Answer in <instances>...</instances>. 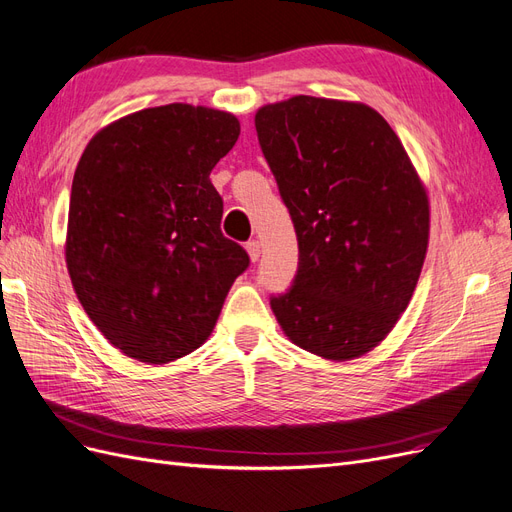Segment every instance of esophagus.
I'll use <instances>...</instances> for the list:
<instances>
[{
  "label": "esophagus",
  "mask_w": 512,
  "mask_h": 512,
  "mask_svg": "<svg viewBox=\"0 0 512 512\" xmlns=\"http://www.w3.org/2000/svg\"><path fill=\"white\" fill-rule=\"evenodd\" d=\"M262 245H260V241L258 239H252V241H248L245 243V250H248V254H250V258H252V262H256L258 258H260V250Z\"/></svg>",
  "instance_id": "esophagus-1"
}]
</instances>
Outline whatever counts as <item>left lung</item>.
Returning a JSON list of instances; mask_svg holds the SVG:
<instances>
[{
	"mask_svg": "<svg viewBox=\"0 0 512 512\" xmlns=\"http://www.w3.org/2000/svg\"><path fill=\"white\" fill-rule=\"evenodd\" d=\"M298 237L292 288L271 309L296 346L370 353L416 290L431 210L399 136L363 102L292 96L254 117Z\"/></svg>",
	"mask_w": 512,
	"mask_h": 512,
	"instance_id": "8db88e82",
	"label": "left lung"
}]
</instances>
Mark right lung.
Listing matches in <instances>:
<instances>
[{
    "mask_svg": "<svg viewBox=\"0 0 512 512\" xmlns=\"http://www.w3.org/2000/svg\"><path fill=\"white\" fill-rule=\"evenodd\" d=\"M239 132L227 111L172 102L102 128L77 163L67 269L88 317L132 359L161 365L199 349L248 269L220 231L210 180Z\"/></svg>",
    "mask_w": 512,
    "mask_h": 512,
    "instance_id": "1",
    "label": "right lung"
}]
</instances>
